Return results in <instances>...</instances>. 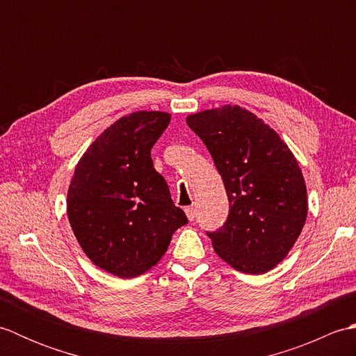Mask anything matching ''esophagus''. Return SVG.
I'll return each instance as SVG.
<instances>
[{
    "label": "esophagus",
    "mask_w": 356,
    "mask_h": 356,
    "mask_svg": "<svg viewBox=\"0 0 356 356\" xmlns=\"http://www.w3.org/2000/svg\"><path fill=\"white\" fill-rule=\"evenodd\" d=\"M185 213H186V217H188V220L190 222H193L194 218H195V209L193 208V207H188V208H185Z\"/></svg>",
    "instance_id": "obj_1"
}]
</instances>
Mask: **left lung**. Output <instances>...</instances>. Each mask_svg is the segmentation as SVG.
<instances>
[{
  "label": "left lung",
  "mask_w": 356,
  "mask_h": 356,
  "mask_svg": "<svg viewBox=\"0 0 356 356\" xmlns=\"http://www.w3.org/2000/svg\"><path fill=\"white\" fill-rule=\"evenodd\" d=\"M223 179L229 214L213 248L234 269L264 274L289 254L307 217L303 172L289 147L269 125L238 105L186 118Z\"/></svg>",
  "instance_id": "1"
}]
</instances>
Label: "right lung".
Returning a JSON list of instances; mask_svg holds the SVG:
<instances>
[{
  "mask_svg": "<svg viewBox=\"0 0 356 356\" xmlns=\"http://www.w3.org/2000/svg\"><path fill=\"white\" fill-rule=\"evenodd\" d=\"M170 113L136 111L104 130L74 168L67 216L96 266L133 278L156 266L172 234L188 223L153 166L151 148Z\"/></svg>",
  "mask_w": 356,
  "mask_h": 356,
  "instance_id": "1",
  "label": "right lung"
}]
</instances>
